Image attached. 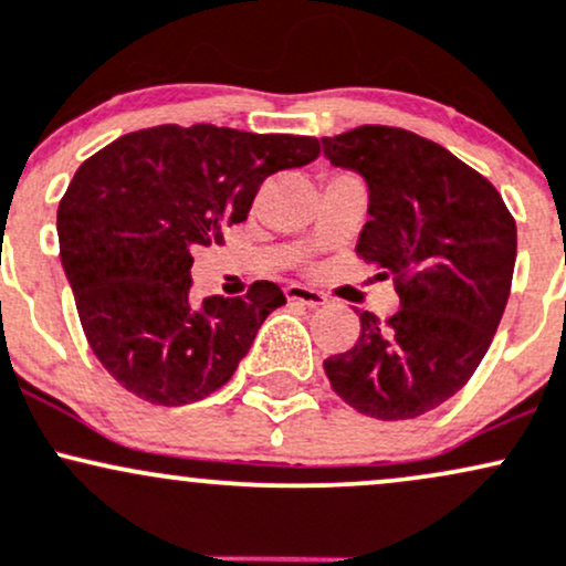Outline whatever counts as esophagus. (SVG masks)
Returning <instances> with one entry per match:
<instances>
[{"mask_svg":"<svg viewBox=\"0 0 566 566\" xmlns=\"http://www.w3.org/2000/svg\"><path fill=\"white\" fill-rule=\"evenodd\" d=\"M285 300L307 304V307H323V304L328 302L326 294H321V291L315 289H304V285H289V289H285Z\"/></svg>","mask_w":566,"mask_h":566,"instance_id":"obj_1","label":"esophagus"}]
</instances>
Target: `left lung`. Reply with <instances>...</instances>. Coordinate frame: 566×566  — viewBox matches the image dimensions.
Segmentation results:
<instances>
[{"label":"left lung","instance_id":"obj_1","mask_svg":"<svg viewBox=\"0 0 566 566\" xmlns=\"http://www.w3.org/2000/svg\"><path fill=\"white\" fill-rule=\"evenodd\" d=\"M368 184L355 253L390 277L401 307L360 313L350 350L323 360L334 392L377 420H411L452 398L484 358L511 294L516 221L492 181L430 138L360 125L321 138Z\"/></svg>","mask_w":566,"mask_h":566}]
</instances>
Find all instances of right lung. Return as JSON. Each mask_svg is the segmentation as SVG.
Listing matches in <instances>:
<instances>
[{
	"label": "right lung",
	"instance_id": "add662e5",
	"mask_svg": "<svg viewBox=\"0 0 566 566\" xmlns=\"http://www.w3.org/2000/svg\"><path fill=\"white\" fill-rule=\"evenodd\" d=\"M317 138L216 125H157L87 157L59 206L61 264L82 332L125 390L184 406L230 382L264 317L285 304L270 281L245 296L189 300L192 251L224 243L272 174L302 168Z\"/></svg>",
	"mask_w": 566,
	"mask_h": 566
}]
</instances>
